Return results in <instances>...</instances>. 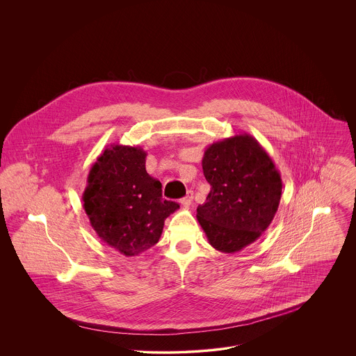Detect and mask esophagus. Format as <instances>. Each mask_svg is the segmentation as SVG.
<instances>
[{
  "label": "esophagus",
  "instance_id": "obj_1",
  "mask_svg": "<svg viewBox=\"0 0 356 356\" xmlns=\"http://www.w3.org/2000/svg\"><path fill=\"white\" fill-rule=\"evenodd\" d=\"M193 203V192L192 191H189L188 192V195L181 200V204H182V207H185V208H189L191 205Z\"/></svg>",
  "mask_w": 356,
  "mask_h": 356
}]
</instances>
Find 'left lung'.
<instances>
[{"label": "left lung", "mask_w": 356, "mask_h": 356, "mask_svg": "<svg viewBox=\"0 0 356 356\" xmlns=\"http://www.w3.org/2000/svg\"><path fill=\"white\" fill-rule=\"evenodd\" d=\"M202 164L211 191L197 207L199 223L216 251L238 252L274 219L282 193L281 174L247 133L211 144Z\"/></svg>", "instance_id": "left-lung-1"}]
</instances>
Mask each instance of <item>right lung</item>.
<instances>
[{"instance_id":"add662e5","label":"right lung","mask_w":356,"mask_h":356,"mask_svg":"<svg viewBox=\"0 0 356 356\" xmlns=\"http://www.w3.org/2000/svg\"><path fill=\"white\" fill-rule=\"evenodd\" d=\"M141 147L113 144L92 165L82 200L102 241L124 256L153 247L164 220L179 205L161 199V184L147 172Z\"/></svg>"}]
</instances>
